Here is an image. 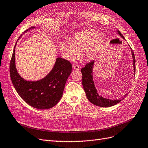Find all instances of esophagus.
<instances>
[{
  "label": "esophagus",
  "mask_w": 148,
  "mask_h": 148,
  "mask_svg": "<svg viewBox=\"0 0 148 148\" xmlns=\"http://www.w3.org/2000/svg\"><path fill=\"white\" fill-rule=\"evenodd\" d=\"M73 70H75V71H79L80 69V66H79L78 64H74L73 65Z\"/></svg>",
  "instance_id": "esophagus-1"
}]
</instances>
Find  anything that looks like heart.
<instances>
[{
    "mask_svg": "<svg viewBox=\"0 0 148 148\" xmlns=\"http://www.w3.org/2000/svg\"><path fill=\"white\" fill-rule=\"evenodd\" d=\"M103 43V39L99 33L95 30H86L76 33L71 41H63L59 47L63 56L69 60L77 58L80 52L85 50L88 59L94 58Z\"/></svg>",
    "mask_w": 148,
    "mask_h": 148,
    "instance_id": "obj_1",
    "label": "heart"
}]
</instances>
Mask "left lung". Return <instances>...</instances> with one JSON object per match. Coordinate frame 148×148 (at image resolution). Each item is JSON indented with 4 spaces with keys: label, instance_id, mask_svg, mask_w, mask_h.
Segmentation results:
<instances>
[{
    "label": "left lung",
    "instance_id": "1",
    "mask_svg": "<svg viewBox=\"0 0 148 148\" xmlns=\"http://www.w3.org/2000/svg\"><path fill=\"white\" fill-rule=\"evenodd\" d=\"M118 34L120 36H121L123 39L125 40L124 36L119 30H117ZM133 58V66L134 69V73L135 74V57L134 56L132 49L131 50ZM95 64V61H92L85 65V67L81 69V72L82 74V82L84 89L86 93V96L90 102L93 103L94 105L102 107H112L116 103H119L123 99L125 96H127L128 93L124 95L120 99H108L107 98H104L97 93V90L95 86L92 78V69H93V66Z\"/></svg>",
    "mask_w": 148,
    "mask_h": 148
}]
</instances>
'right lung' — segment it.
Here are the masks:
<instances>
[{"label": "right lung", "mask_w": 148, "mask_h": 148, "mask_svg": "<svg viewBox=\"0 0 148 148\" xmlns=\"http://www.w3.org/2000/svg\"><path fill=\"white\" fill-rule=\"evenodd\" d=\"M35 28L32 27L29 30ZM71 71L72 64L68 60L58 57L53 68L45 77L38 81L25 80L16 68L15 47L10 65L11 79L18 95L29 106L41 110L51 108L59 102Z\"/></svg>", "instance_id": "right-lung-1"}]
</instances>
